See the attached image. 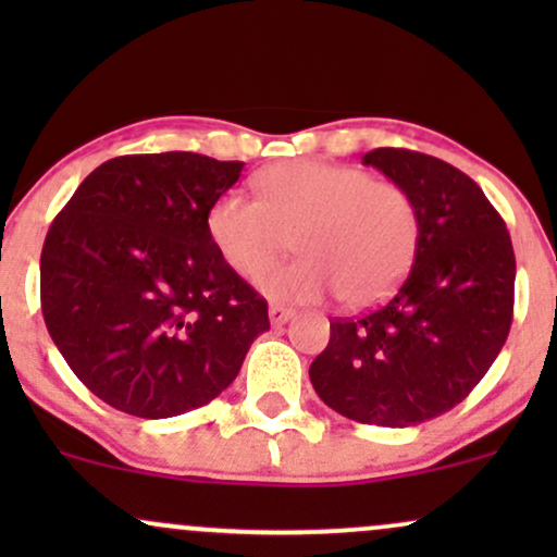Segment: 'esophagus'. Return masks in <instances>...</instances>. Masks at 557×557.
<instances>
[{
  "label": "esophagus",
  "mask_w": 557,
  "mask_h": 557,
  "mask_svg": "<svg viewBox=\"0 0 557 557\" xmlns=\"http://www.w3.org/2000/svg\"><path fill=\"white\" fill-rule=\"evenodd\" d=\"M296 317V311L290 309V306H283V304H270V322L274 327H280V324H285L287 319Z\"/></svg>",
  "instance_id": "esophagus-1"
}]
</instances>
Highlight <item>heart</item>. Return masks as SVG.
Here are the masks:
<instances>
[{
    "mask_svg": "<svg viewBox=\"0 0 557 557\" xmlns=\"http://www.w3.org/2000/svg\"><path fill=\"white\" fill-rule=\"evenodd\" d=\"M259 198L222 194L209 207L207 233L222 261L257 277L297 238L305 257L261 274L270 298L309 304L341 293L345 306H372L411 270L419 212L395 183L345 164L293 159L257 177Z\"/></svg>",
    "mask_w": 557,
    "mask_h": 557,
    "instance_id": "obj_1",
    "label": "heart"
}]
</instances>
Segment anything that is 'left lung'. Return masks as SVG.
Wrapping results in <instances>:
<instances>
[{
    "label": "left lung",
    "instance_id": "1",
    "mask_svg": "<svg viewBox=\"0 0 557 557\" xmlns=\"http://www.w3.org/2000/svg\"><path fill=\"white\" fill-rule=\"evenodd\" d=\"M363 164L417 203V257L387 304L330 322L309 376L345 419L413 426L458 406L497 359L513 319L516 257L503 216L453 164L406 149H374Z\"/></svg>",
    "mask_w": 557,
    "mask_h": 557
}]
</instances>
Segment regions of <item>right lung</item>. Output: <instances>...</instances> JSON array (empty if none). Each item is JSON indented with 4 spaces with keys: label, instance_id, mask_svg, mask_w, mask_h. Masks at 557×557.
Here are the masks:
<instances>
[{
    "label": "right lung",
    "instance_id": "obj_1",
    "mask_svg": "<svg viewBox=\"0 0 557 557\" xmlns=\"http://www.w3.org/2000/svg\"><path fill=\"white\" fill-rule=\"evenodd\" d=\"M243 162L114 157L78 185L41 251V311L96 398L140 419L207 406L261 332L267 300L222 261L209 207Z\"/></svg>",
    "mask_w": 557,
    "mask_h": 557
}]
</instances>
